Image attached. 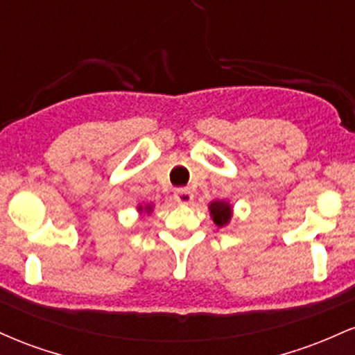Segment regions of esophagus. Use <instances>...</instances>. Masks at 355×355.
I'll use <instances>...</instances> for the list:
<instances>
[{"label":"esophagus","instance_id":"1","mask_svg":"<svg viewBox=\"0 0 355 355\" xmlns=\"http://www.w3.org/2000/svg\"><path fill=\"white\" fill-rule=\"evenodd\" d=\"M173 198L175 202L183 203V205H189V203L193 202V193H191L189 189H178L173 193Z\"/></svg>","mask_w":355,"mask_h":355}]
</instances>
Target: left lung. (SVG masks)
Instances as JSON below:
<instances>
[{"mask_svg":"<svg viewBox=\"0 0 355 355\" xmlns=\"http://www.w3.org/2000/svg\"><path fill=\"white\" fill-rule=\"evenodd\" d=\"M210 217L214 220V223L217 227H227L230 223L232 217H234V210H232V205L225 200H214L209 203Z\"/></svg>","mask_w":355,"mask_h":355,"instance_id":"left-lung-1","label":"left lung"}]
</instances>
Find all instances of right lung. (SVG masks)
<instances>
[{
    "label": "right lung",
    "mask_w": 355,
    "mask_h": 355,
    "mask_svg": "<svg viewBox=\"0 0 355 355\" xmlns=\"http://www.w3.org/2000/svg\"><path fill=\"white\" fill-rule=\"evenodd\" d=\"M137 210L140 211V215H150L153 211L152 203H145V205H138Z\"/></svg>",
    "instance_id": "obj_1"
}]
</instances>
